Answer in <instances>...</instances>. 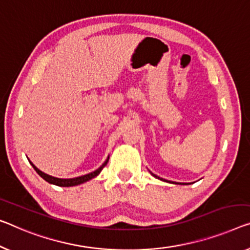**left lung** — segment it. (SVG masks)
Segmentation results:
<instances>
[{
    "label": "left lung",
    "mask_w": 250,
    "mask_h": 250,
    "mask_svg": "<svg viewBox=\"0 0 250 250\" xmlns=\"http://www.w3.org/2000/svg\"><path fill=\"white\" fill-rule=\"evenodd\" d=\"M151 175L154 177H156V178H158V180H161V181H164V182H168V183H172V184H180V185H184V184H191V183H177V182H172V181H166V180H163V178H161V177H158L157 175H155V174H152L151 173Z\"/></svg>",
    "instance_id": "obj_1"
}]
</instances>
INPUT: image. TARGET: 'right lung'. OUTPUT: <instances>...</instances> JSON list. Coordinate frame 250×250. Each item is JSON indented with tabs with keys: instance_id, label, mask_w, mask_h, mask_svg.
<instances>
[{
	"instance_id": "add662e5",
	"label": "right lung",
	"mask_w": 250,
	"mask_h": 250,
	"mask_svg": "<svg viewBox=\"0 0 250 250\" xmlns=\"http://www.w3.org/2000/svg\"><path fill=\"white\" fill-rule=\"evenodd\" d=\"M107 162H109V157L105 159V162H104L98 169H95L94 172H92V173L82 175V176L74 177V178H58V177L51 176V175H48L46 173L42 172V170H40L39 168H37V167L29 161V163L31 164L36 172L38 173L44 181L48 182V183H50V184H54V185H57V186H62V188H69V186H76V185L83 184V183H85V182H88L89 180H92V178L96 177L100 173H101V170L103 169V167L106 165Z\"/></svg>"
}]
</instances>
